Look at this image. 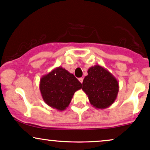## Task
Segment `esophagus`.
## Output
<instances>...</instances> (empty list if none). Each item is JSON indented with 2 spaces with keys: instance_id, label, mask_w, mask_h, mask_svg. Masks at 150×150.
<instances>
[{
  "instance_id": "esophagus-1",
  "label": "esophagus",
  "mask_w": 150,
  "mask_h": 150,
  "mask_svg": "<svg viewBox=\"0 0 150 150\" xmlns=\"http://www.w3.org/2000/svg\"><path fill=\"white\" fill-rule=\"evenodd\" d=\"M78 80H79V81L80 82V83H83V78H80L78 79Z\"/></svg>"
}]
</instances>
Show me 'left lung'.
<instances>
[{
    "label": "left lung",
    "mask_w": 150,
    "mask_h": 150,
    "mask_svg": "<svg viewBox=\"0 0 150 150\" xmlns=\"http://www.w3.org/2000/svg\"><path fill=\"white\" fill-rule=\"evenodd\" d=\"M83 90L92 106L105 109L113 104L119 92V83L114 75L105 67H90L83 82Z\"/></svg>",
    "instance_id": "1"
}]
</instances>
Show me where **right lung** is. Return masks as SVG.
Segmentation results:
<instances>
[{"instance_id": "1", "label": "right lung", "mask_w": 150, "mask_h": 150, "mask_svg": "<svg viewBox=\"0 0 150 150\" xmlns=\"http://www.w3.org/2000/svg\"><path fill=\"white\" fill-rule=\"evenodd\" d=\"M39 88L46 104L63 111L68 107L74 93L82 88V84L73 74L60 66L40 78Z\"/></svg>"}]
</instances>
